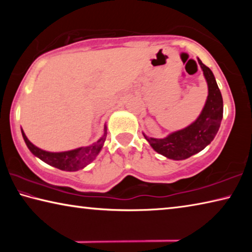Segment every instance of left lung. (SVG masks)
I'll list each match as a JSON object with an SVG mask.
<instances>
[{"instance_id": "left-lung-1", "label": "left lung", "mask_w": 252, "mask_h": 252, "mask_svg": "<svg viewBox=\"0 0 252 252\" xmlns=\"http://www.w3.org/2000/svg\"><path fill=\"white\" fill-rule=\"evenodd\" d=\"M208 84V96L203 109L195 121L185 129L171 132L165 138L143 136L156 152L172 160H185L203 150L210 144L220 127L223 116L222 95L212 71L198 59Z\"/></svg>"}]
</instances>
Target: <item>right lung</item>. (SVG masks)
Instances as JSON below:
<instances>
[{"label": "right lung", "instance_id": "right-lung-1", "mask_svg": "<svg viewBox=\"0 0 252 252\" xmlns=\"http://www.w3.org/2000/svg\"><path fill=\"white\" fill-rule=\"evenodd\" d=\"M21 132H22L25 144L28 146L29 150L32 152V155L39 158L42 161H44L45 163L60 170H63V171H78V170L87 167L90 162L95 159L96 156L102 150L106 139V134H108V132H106V126L104 125L103 134H102L101 138L96 142L90 144V146L76 148L74 150L63 152H50L42 150V149L34 146L27 138V135H25L22 129H21Z\"/></svg>", "mask_w": 252, "mask_h": 252}]
</instances>
